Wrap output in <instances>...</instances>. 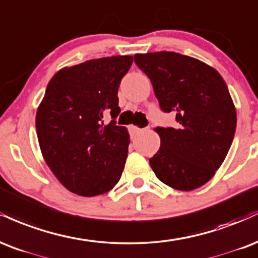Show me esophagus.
I'll use <instances>...</instances> for the list:
<instances>
[{"label":"esophagus","instance_id":"esophagus-1","mask_svg":"<svg viewBox=\"0 0 258 258\" xmlns=\"http://www.w3.org/2000/svg\"><path fill=\"white\" fill-rule=\"evenodd\" d=\"M130 130H132L133 134L135 135V134H139V133L144 132V130H148V126H146V128H138V126H132Z\"/></svg>","mask_w":258,"mask_h":258}]
</instances>
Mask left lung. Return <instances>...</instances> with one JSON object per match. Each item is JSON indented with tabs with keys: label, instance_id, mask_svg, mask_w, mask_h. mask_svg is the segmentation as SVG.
Here are the masks:
<instances>
[{
	"label": "left lung",
	"instance_id": "8db88e82",
	"mask_svg": "<svg viewBox=\"0 0 258 258\" xmlns=\"http://www.w3.org/2000/svg\"><path fill=\"white\" fill-rule=\"evenodd\" d=\"M160 110L177 125L157 126L160 148L150 165L163 183L192 190L207 183L225 160L237 126L227 84L214 68L175 51L136 54Z\"/></svg>",
	"mask_w": 258,
	"mask_h": 258
}]
</instances>
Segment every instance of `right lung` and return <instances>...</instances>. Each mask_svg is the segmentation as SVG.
<instances>
[{"label": "right lung", "mask_w": 258, "mask_h": 258, "mask_svg": "<svg viewBox=\"0 0 258 258\" xmlns=\"http://www.w3.org/2000/svg\"><path fill=\"white\" fill-rule=\"evenodd\" d=\"M132 63L130 55L88 60L60 70L48 83L36 114L39 147L57 180L76 195H104L122 176L130 140L116 123L117 94Z\"/></svg>", "instance_id": "right-lung-1"}]
</instances>
